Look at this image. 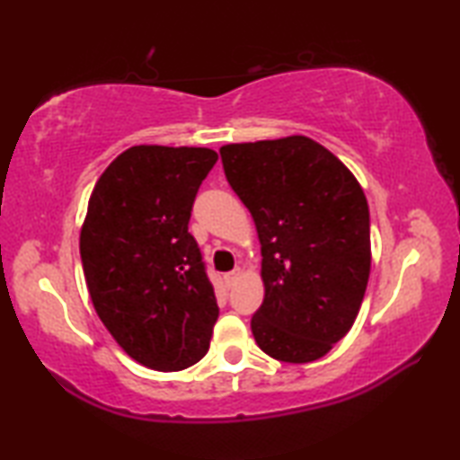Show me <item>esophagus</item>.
<instances>
[{"instance_id":"esophagus-1","label":"esophagus","mask_w":460,"mask_h":460,"mask_svg":"<svg viewBox=\"0 0 460 460\" xmlns=\"http://www.w3.org/2000/svg\"><path fill=\"white\" fill-rule=\"evenodd\" d=\"M239 278H241V270H233V271H229V274H225V276H223L225 284H227V286H233V284H235Z\"/></svg>"}]
</instances>
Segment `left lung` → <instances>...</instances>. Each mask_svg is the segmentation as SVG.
Returning a JSON list of instances; mask_svg holds the SVG:
<instances>
[{
	"label": "left lung",
	"mask_w": 460,
	"mask_h": 460,
	"mask_svg": "<svg viewBox=\"0 0 460 460\" xmlns=\"http://www.w3.org/2000/svg\"><path fill=\"white\" fill-rule=\"evenodd\" d=\"M225 176L253 217L263 302L252 332L286 363L324 357L351 331L369 282V207L359 181L306 136L221 147Z\"/></svg>",
	"instance_id": "obj_1"
}]
</instances>
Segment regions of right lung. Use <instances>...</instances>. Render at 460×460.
Masks as SVG:
<instances>
[{"label":"right lung","instance_id":"add662e5","mask_svg":"<svg viewBox=\"0 0 460 460\" xmlns=\"http://www.w3.org/2000/svg\"><path fill=\"white\" fill-rule=\"evenodd\" d=\"M217 158L211 147L131 146L89 197L79 247L91 302L144 367L182 371L211 345L219 306L189 221Z\"/></svg>","mask_w":460,"mask_h":460}]
</instances>
